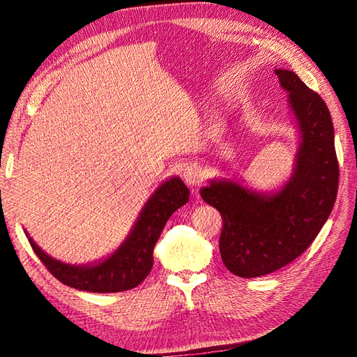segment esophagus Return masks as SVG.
I'll return each mask as SVG.
<instances>
[{
	"mask_svg": "<svg viewBox=\"0 0 357 357\" xmlns=\"http://www.w3.org/2000/svg\"><path fill=\"white\" fill-rule=\"evenodd\" d=\"M183 177H185V181L189 186H199L201 183L205 178V169L201 164H189L185 167V171H183Z\"/></svg>",
	"mask_w": 357,
	"mask_h": 357,
	"instance_id": "34e87169",
	"label": "esophagus"
}]
</instances>
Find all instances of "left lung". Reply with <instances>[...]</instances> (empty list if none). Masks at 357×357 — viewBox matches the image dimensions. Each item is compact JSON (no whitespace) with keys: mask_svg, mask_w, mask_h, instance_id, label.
Returning a JSON list of instances; mask_svg holds the SVG:
<instances>
[{"mask_svg":"<svg viewBox=\"0 0 357 357\" xmlns=\"http://www.w3.org/2000/svg\"><path fill=\"white\" fill-rule=\"evenodd\" d=\"M274 73L289 92L301 131L290 181L275 195L232 181H211L201 189L202 199L222 215V261L244 278L271 274L304 253L328 220L338 192L340 165L326 102L294 71Z\"/></svg>","mask_w":357,"mask_h":357,"instance_id":"obj_1","label":"left lung"}]
</instances>
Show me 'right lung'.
<instances>
[{
    "instance_id": "obj_1",
    "label": "right lung",
    "mask_w": 357,
    "mask_h": 357,
    "mask_svg": "<svg viewBox=\"0 0 357 357\" xmlns=\"http://www.w3.org/2000/svg\"><path fill=\"white\" fill-rule=\"evenodd\" d=\"M189 189L178 177L165 181L149 199L131 235L109 259L93 266H74L47 256L29 240L32 250L49 273L62 284L93 291L113 294L137 287L153 266V247L167 220L189 201Z\"/></svg>"
}]
</instances>
